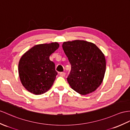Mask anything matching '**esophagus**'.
<instances>
[{
  "label": "esophagus",
  "instance_id": "34e87169",
  "mask_svg": "<svg viewBox=\"0 0 130 130\" xmlns=\"http://www.w3.org/2000/svg\"><path fill=\"white\" fill-rule=\"evenodd\" d=\"M59 75L61 76V77H64L65 75H66V73L64 72H61L59 73Z\"/></svg>",
  "mask_w": 130,
  "mask_h": 130
}]
</instances>
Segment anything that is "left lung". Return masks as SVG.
Here are the masks:
<instances>
[{
  "label": "left lung",
  "mask_w": 130,
  "mask_h": 130,
  "mask_svg": "<svg viewBox=\"0 0 130 130\" xmlns=\"http://www.w3.org/2000/svg\"><path fill=\"white\" fill-rule=\"evenodd\" d=\"M63 51L71 64L67 81L82 95L93 92L102 84L106 70L105 56L95 44L84 40L63 42Z\"/></svg>",
  "instance_id": "1"
}]
</instances>
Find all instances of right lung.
I'll return each mask as SVG.
<instances>
[{
    "instance_id": "1",
    "label": "right lung",
    "mask_w": 130,
    "mask_h": 130,
    "mask_svg": "<svg viewBox=\"0 0 130 130\" xmlns=\"http://www.w3.org/2000/svg\"><path fill=\"white\" fill-rule=\"evenodd\" d=\"M59 46L57 42L40 44L22 56L18 66L19 74L22 84L29 92L40 95L52 86L57 72L50 56Z\"/></svg>"
}]
</instances>
